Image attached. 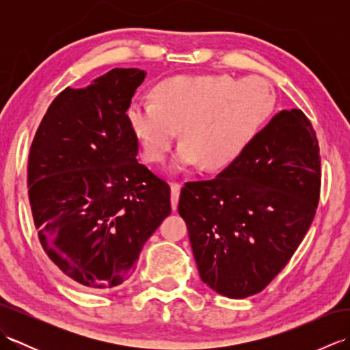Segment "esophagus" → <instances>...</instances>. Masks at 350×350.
Wrapping results in <instances>:
<instances>
[{
	"mask_svg": "<svg viewBox=\"0 0 350 350\" xmlns=\"http://www.w3.org/2000/svg\"><path fill=\"white\" fill-rule=\"evenodd\" d=\"M180 189H182V183H179V182L171 183V207H173V211L177 209V203H179V196H180Z\"/></svg>",
	"mask_w": 350,
	"mask_h": 350,
	"instance_id": "obj_1",
	"label": "esophagus"
}]
</instances>
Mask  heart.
Here are the masks:
<instances>
[{"label": "heart", "instance_id": "b5f03b06", "mask_svg": "<svg viewBox=\"0 0 350 350\" xmlns=\"http://www.w3.org/2000/svg\"><path fill=\"white\" fill-rule=\"evenodd\" d=\"M273 88L258 77L237 81L222 73L161 81L153 103L133 102L128 122L150 163H161L180 132L176 168L221 171L241 158L273 113Z\"/></svg>", "mask_w": 350, "mask_h": 350}]
</instances>
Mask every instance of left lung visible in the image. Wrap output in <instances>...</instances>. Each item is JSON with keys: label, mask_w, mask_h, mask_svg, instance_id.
Here are the masks:
<instances>
[{"label": "left lung", "mask_w": 350, "mask_h": 350, "mask_svg": "<svg viewBox=\"0 0 350 350\" xmlns=\"http://www.w3.org/2000/svg\"><path fill=\"white\" fill-rule=\"evenodd\" d=\"M321 176L313 124L282 109L217 179L185 183L177 209L204 284L232 299L262 292L307 234Z\"/></svg>", "instance_id": "obj_1"}]
</instances>
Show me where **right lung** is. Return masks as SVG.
<instances>
[{
	"instance_id": "obj_1",
	"label": "right lung",
	"mask_w": 350,
	"mask_h": 350,
	"mask_svg": "<svg viewBox=\"0 0 350 350\" xmlns=\"http://www.w3.org/2000/svg\"><path fill=\"white\" fill-rule=\"evenodd\" d=\"M146 72L113 69L68 87L42 118L28 156V198L46 256L78 286L129 278L171 212L170 187L137 161L128 108Z\"/></svg>"
}]
</instances>
